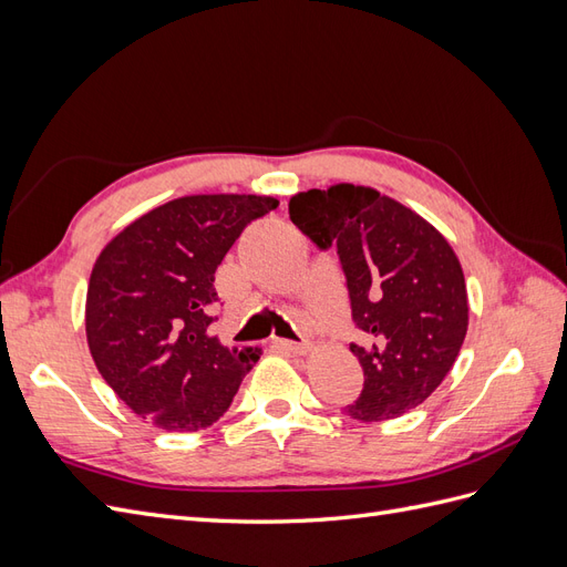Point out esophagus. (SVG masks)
Instances as JSON below:
<instances>
[{
    "label": "esophagus",
    "instance_id": "esophagus-1",
    "mask_svg": "<svg viewBox=\"0 0 567 567\" xmlns=\"http://www.w3.org/2000/svg\"><path fill=\"white\" fill-rule=\"evenodd\" d=\"M277 346L288 352H293V354H305L307 350H310V342L307 340H277Z\"/></svg>",
    "mask_w": 567,
    "mask_h": 567
}]
</instances>
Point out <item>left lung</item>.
Returning <instances> with one entry per match:
<instances>
[{
	"mask_svg": "<svg viewBox=\"0 0 567 567\" xmlns=\"http://www.w3.org/2000/svg\"><path fill=\"white\" fill-rule=\"evenodd\" d=\"M288 215L319 250L336 246L354 329L367 338L350 342L364 388L342 411L388 421L431 398L468 331L466 281L444 236L402 203L352 184L298 194Z\"/></svg>",
	"mask_w": 567,
	"mask_h": 567,
	"instance_id": "left-lung-1",
	"label": "left lung"
}]
</instances>
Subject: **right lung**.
Returning a JSON list of instances; mask_svg holds the SVG:
<instances>
[{
  "instance_id": "right-lung-1",
  "label": "right lung",
  "mask_w": 567,
  "mask_h": 567,
  "mask_svg": "<svg viewBox=\"0 0 567 567\" xmlns=\"http://www.w3.org/2000/svg\"><path fill=\"white\" fill-rule=\"evenodd\" d=\"M269 196H186L146 213L101 250L87 288L94 364L136 416L192 433L229 409L257 350L210 336L215 271Z\"/></svg>"
}]
</instances>
